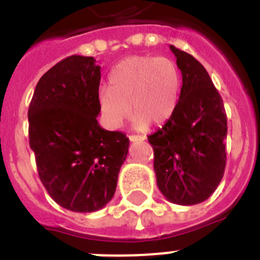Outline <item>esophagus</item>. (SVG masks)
I'll list each match as a JSON object with an SVG mask.
<instances>
[{
    "label": "esophagus",
    "instance_id": "obj_1",
    "mask_svg": "<svg viewBox=\"0 0 260 260\" xmlns=\"http://www.w3.org/2000/svg\"><path fill=\"white\" fill-rule=\"evenodd\" d=\"M128 139L132 142H143L146 141V137H144V135H130Z\"/></svg>",
    "mask_w": 260,
    "mask_h": 260
}]
</instances>
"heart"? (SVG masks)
Wrapping results in <instances>:
<instances>
[{"label":"heart","instance_id":"1","mask_svg":"<svg viewBox=\"0 0 260 260\" xmlns=\"http://www.w3.org/2000/svg\"><path fill=\"white\" fill-rule=\"evenodd\" d=\"M110 87L99 89V105L110 127L118 128L132 117L138 128L157 126L173 116L180 98V71L171 58L132 56L112 70Z\"/></svg>","mask_w":260,"mask_h":260}]
</instances>
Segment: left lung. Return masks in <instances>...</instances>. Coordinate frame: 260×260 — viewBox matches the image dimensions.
<instances>
[{"instance_id":"obj_1","label":"left lung","mask_w":260,"mask_h":260,"mask_svg":"<svg viewBox=\"0 0 260 260\" xmlns=\"http://www.w3.org/2000/svg\"><path fill=\"white\" fill-rule=\"evenodd\" d=\"M182 74L173 116L148 137L156 182L165 198L181 206L204 202L225 171L226 114L207 70L191 54L171 45Z\"/></svg>"}]
</instances>
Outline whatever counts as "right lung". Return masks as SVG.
I'll list each match as a JSON object with an SVG mask.
<instances>
[{
	"instance_id": "add662e5",
	"label": "right lung",
	"mask_w": 260,
	"mask_h": 260,
	"mask_svg": "<svg viewBox=\"0 0 260 260\" xmlns=\"http://www.w3.org/2000/svg\"><path fill=\"white\" fill-rule=\"evenodd\" d=\"M70 56L45 73L28 108L29 147L48 194L73 212H93L113 198L128 138L99 125L100 66Z\"/></svg>"
}]
</instances>
